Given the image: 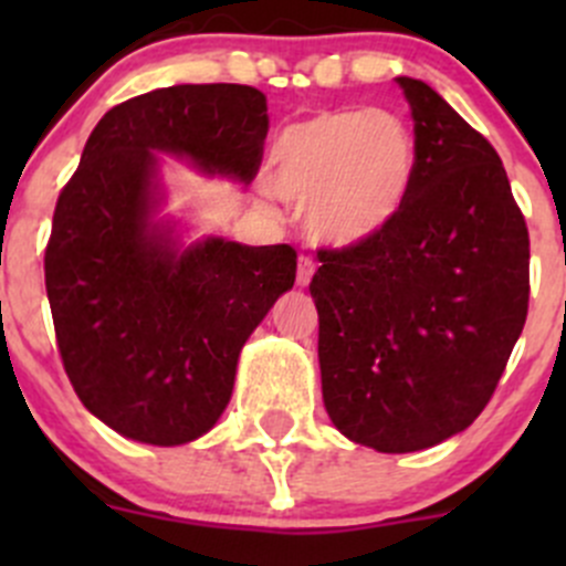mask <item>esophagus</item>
I'll return each instance as SVG.
<instances>
[{
  "mask_svg": "<svg viewBox=\"0 0 566 566\" xmlns=\"http://www.w3.org/2000/svg\"><path fill=\"white\" fill-rule=\"evenodd\" d=\"M315 262L310 260V256H301L298 260V273H295V282H298V287H310L312 276H315Z\"/></svg>",
  "mask_w": 566,
  "mask_h": 566,
  "instance_id": "esophagus-1",
  "label": "esophagus"
}]
</instances>
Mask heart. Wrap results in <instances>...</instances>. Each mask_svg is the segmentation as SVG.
<instances>
[{
	"label": "heart",
	"mask_w": 566,
	"mask_h": 566,
	"mask_svg": "<svg viewBox=\"0 0 566 566\" xmlns=\"http://www.w3.org/2000/svg\"><path fill=\"white\" fill-rule=\"evenodd\" d=\"M416 136L386 108H331L282 130L268 186L304 202V230L328 249L378 238L397 219L416 177Z\"/></svg>",
	"instance_id": "heart-1"
}]
</instances>
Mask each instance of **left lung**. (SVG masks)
I'll return each mask as SVG.
<instances>
[{
  "label": "left lung",
  "instance_id": "8db88e82",
  "mask_svg": "<svg viewBox=\"0 0 566 566\" xmlns=\"http://www.w3.org/2000/svg\"><path fill=\"white\" fill-rule=\"evenodd\" d=\"M416 177L373 241L319 251V380L336 430L386 454L473 424L528 312V230L504 164L430 84L397 76Z\"/></svg>",
  "mask_w": 566,
  "mask_h": 566
}]
</instances>
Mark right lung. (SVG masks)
Here are the masks:
<instances>
[{"mask_svg": "<svg viewBox=\"0 0 566 566\" xmlns=\"http://www.w3.org/2000/svg\"><path fill=\"white\" fill-rule=\"evenodd\" d=\"M268 104L247 84H175L101 117L56 199L45 293L84 408L130 441L182 447L230 405L238 358L279 295L295 251L193 238L164 213V158L247 188Z\"/></svg>", "mask_w": 566, "mask_h": 566, "instance_id": "add662e5", "label": "right lung"}]
</instances>
